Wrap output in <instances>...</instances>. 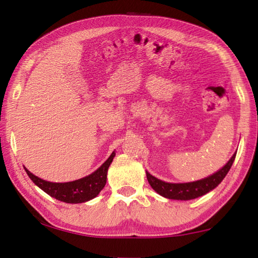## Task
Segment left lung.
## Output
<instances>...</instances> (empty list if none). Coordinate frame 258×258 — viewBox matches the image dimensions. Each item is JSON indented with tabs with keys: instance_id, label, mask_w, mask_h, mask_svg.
<instances>
[{
	"instance_id": "obj_1",
	"label": "left lung",
	"mask_w": 258,
	"mask_h": 258,
	"mask_svg": "<svg viewBox=\"0 0 258 258\" xmlns=\"http://www.w3.org/2000/svg\"><path fill=\"white\" fill-rule=\"evenodd\" d=\"M235 155H237V152L231 157V159L226 163V165H224L223 167L220 169V171H217L216 173H214L213 175L206 178H203V180L189 183H167L152 176L150 173L147 172L148 182H149V184L157 194H159L165 198L175 200L196 199L206 195L207 192L212 191L213 189H215V187L223 181V178L226 176V174H228L231 166L233 164Z\"/></svg>"
}]
</instances>
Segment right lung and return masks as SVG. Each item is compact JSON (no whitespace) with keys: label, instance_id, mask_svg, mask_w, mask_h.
<instances>
[{"label":"right lung","instance_id":"obj_1","mask_svg":"<svg viewBox=\"0 0 258 258\" xmlns=\"http://www.w3.org/2000/svg\"><path fill=\"white\" fill-rule=\"evenodd\" d=\"M115 155V151H112L110 157L100 166L97 171L90 174V175L66 183H53L42 180V178L34 175L33 173H30L26 167L24 168L30 180L51 197L67 204H80L95 198L100 194V191L103 189L107 182L108 168Z\"/></svg>","mask_w":258,"mask_h":258}]
</instances>
